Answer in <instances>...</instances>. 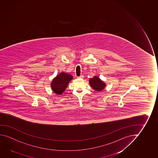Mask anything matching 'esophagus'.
I'll return each instance as SVG.
<instances>
[{
  "mask_svg": "<svg viewBox=\"0 0 158 158\" xmlns=\"http://www.w3.org/2000/svg\"><path fill=\"white\" fill-rule=\"evenodd\" d=\"M83 78H84V75H81L79 77H77V78H81V79H83Z\"/></svg>",
  "mask_w": 158,
  "mask_h": 158,
  "instance_id": "1",
  "label": "esophagus"
}]
</instances>
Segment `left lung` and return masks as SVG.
I'll return each mask as SVG.
<instances>
[{"instance_id":"left-lung-1","label":"left lung","mask_w":158,"mask_h":158,"mask_svg":"<svg viewBox=\"0 0 158 158\" xmlns=\"http://www.w3.org/2000/svg\"><path fill=\"white\" fill-rule=\"evenodd\" d=\"M89 84L94 90L97 91H102L106 87V84L97 76H94L93 78H91L89 80Z\"/></svg>"}]
</instances>
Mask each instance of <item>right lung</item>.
<instances>
[{
  "label": "right lung",
  "instance_id": "1",
  "mask_svg": "<svg viewBox=\"0 0 158 158\" xmlns=\"http://www.w3.org/2000/svg\"><path fill=\"white\" fill-rule=\"evenodd\" d=\"M73 79V76L68 73H60L53 79L51 83V87L54 93L61 95L63 93L68 86L70 80Z\"/></svg>",
  "mask_w": 158,
  "mask_h": 158
}]
</instances>
